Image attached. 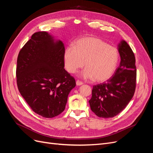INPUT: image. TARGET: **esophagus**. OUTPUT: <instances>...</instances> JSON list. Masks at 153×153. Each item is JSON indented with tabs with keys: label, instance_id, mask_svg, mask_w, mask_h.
<instances>
[{
	"label": "esophagus",
	"instance_id": "esophagus-1",
	"mask_svg": "<svg viewBox=\"0 0 153 153\" xmlns=\"http://www.w3.org/2000/svg\"><path fill=\"white\" fill-rule=\"evenodd\" d=\"M76 85L79 86V85H81L83 84V82H82L80 81V80H76Z\"/></svg>",
	"mask_w": 153,
	"mask_h": 153
}]
</instances>
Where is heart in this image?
I'll return each mask as SVG.
<instances>
[{"label": "heart", "instance_id": "obj_1", "mask_svg": "<svg viewBox=\"0 0 153 153\" xmlns=\"http://www.w3.org/2000/svg\"><path fill=\"white\" fill-rule=\"evenodd\" d=\"M66 70L75 73L85 66L80 76L84 79L93 78L104 82L112 76L117 68L119 54L116 48L95 37H85L78 39L74 48L68 47L64 52Z\"/></svg>", "mask_w": 153, "mask_h": 153}]
</instances>
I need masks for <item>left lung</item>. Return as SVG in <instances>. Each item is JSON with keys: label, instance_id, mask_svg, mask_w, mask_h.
I'll use <instances>...</instances> for the list:
<instances>
[{"label": "left lung", "instance_id": "8db88e82", "mask_svg": "<svg viewBox=\"0 0 153 153\" xmlns=\"http://www.w3.org/2000/svg\"><path fill=\"white\" fill-rule=\"evenodd\" d=\"M121 62L114 75L106 83L93 86L89 101L91 110L97 116L114 117L123 111L135 93L137 69L135 57L124 40L118 45Z\"/></svg>", "mask_w": 153, "mask_h": 153}]
</instances>
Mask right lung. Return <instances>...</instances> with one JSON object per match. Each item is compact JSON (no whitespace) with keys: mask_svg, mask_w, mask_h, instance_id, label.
Segmentation results:
<instances>
[{"mask_svg":"<svg viewBox=\"0 0 153 153\" xmlns=\"http://www.w3.org/2000/svg\"><path fill=\"white\" fill-rule=\"evenodd\" d=\"M64 43L47 32H37L17 59L18 90L34 112L52 118L65 109L68 96L76 85L64 69Z\"/></svg>","mask_w":153,"mask_h":153,"instance_id":"1","label":"right lung"}]
</instances>
